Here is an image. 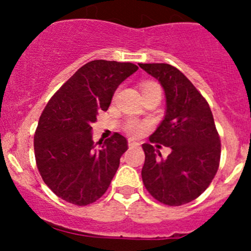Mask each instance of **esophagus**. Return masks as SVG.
I'll return each instance as SVG.
<instances>
[{
    "mask_svg": "<svg viewBox=\"0 0 251 251\" xmlns=\"http://www.w3.org/2000/svg\"><path fill=\"white\" fill-rule=\"evenodd\" d=\"M137 146H140V143H137V142L136 141H133V140H128V147H137Z\"/></svg>",
    "mask_w": 251,
    "mask_h": 251,
    "instance_id": "34e87169",
    "label": "esophagus"
}]
</instances>
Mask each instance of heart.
I'll use <instances>...</instances> for the list:
<instances>
[{
	"label": "heart",
	"mask_w": 251,
	"mask_h": 251,
	"mask_svg": "<svg viewBox=\"0 0 251 251\" xmlns=\"http://www.w3.org/2000/svg\"><path fill=\"white\" fill-rule=\"evenodd\" d=\"M151 88H160L156 83L154 82H147L142 86V91H146V90H151ZM126 131L131 135H135V136H140L144 130V126L142 124L138 123L136 120H130L125 126Z\"/></svg>",
	"instance_id": "heart-1"
}]
</instances>
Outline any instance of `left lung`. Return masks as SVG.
<instances>
[{
    "instance_id": "obj_1",
    "label": "left lung",
    "mask_w": 251,
    "mask_h": 251,
    "mask_svg": "<svg viewBox=\"0 0 251 251\" xmlns=\"http://www.w3.org/2000/svg\"><path fill=\"white\" fill-rule=\"evenodd\" d=\"M160 82L166 98L164 120L142 144V179L160 203L178 206L198 198L217 173L221 143L209 104L177 68L165 63L138 64ZM159 144L172 149L163 159Z\"/></svg>"
}]
</instances>
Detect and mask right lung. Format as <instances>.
I'll return each mask as SVG.
<instances>
[{
	"mask_svg": "<svg viewBox=\"0 0 251 251\" xmlns=\"http://www.w3.org/2000/svg\"><path fill=\"white\" fill-rule=\"evenodd\" d=\"M137 69L132 63L88 62L45 107L34 137L35 158L44 182L63 201L82 206L107 192L127 141L115 132L95 144L91 125L98 111L109 108L118 86Z\"/></svg>",
	"mask_w": 251,
	"mask_h": 251,
	"instance_id": "add662e5",
	"label": "right lung"
}]
</instances>
